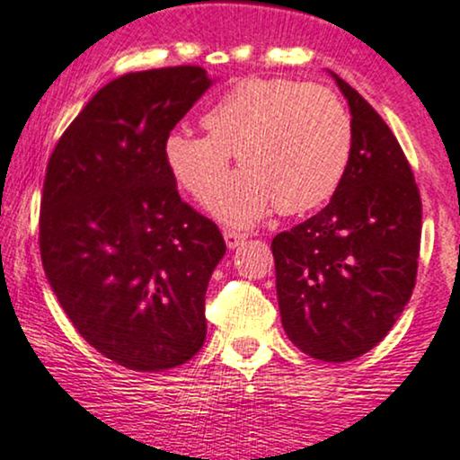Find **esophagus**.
I'll return each mask as SVG.
<instances>
[{
    "mask_svg": "<svg viewBox=\"0 0 460 460\" xmlns=\"http://www.w3.org/2000/svg\"><path fill=\"white\" fill-rule=\"evenodd\" d=\"M224 239H226V245H228L230 250H234V247H239L241 243L247 239V236L243 234V232H239V230L226 228V230H224Z\"/></svg>",
    "mask_w": 460,
    "mask_h": 460,
    "instance_id": "obj_1",
    "label": "esophagus"
}]
</instances>
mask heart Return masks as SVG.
<instances>
[{
  "instance_id": "b5f03b06",
  "label": "heart",
  "mask_w": 460,
  "mask_h": 460,
  "mask_svg": "<svg viewBox=\"0 0 460 460\" xmlns=\"http://www.w3.org/2000/svg\"><path fill=\"white\" fill-rule=\"evenodd\" d=\"M208 135L172 131L164 161L172 178L207 199L236 154L243 167L208 208L230 226H252L273 207L305 213L333 196L347 172L353 124L332 90L295 79H243L204 113Z\"/></svg>"
}]
</instances>
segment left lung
I'll return each mask as SVG.
<instances>
[{
  "label": "left lung",
  "mask_w": 460,
  "mask_h": 460,
  "mask_svg": "<svg viewBox=\"0 0 460 460\" xmlns=\"http://www.w3.org/2000/svg\"><path fill=\"white\" fill-rule=\"evenodd\" d=\"M353 146L347 172L314 217L271 243L286 336L321 361L368 353L409 304L418 275L422 199L401 144L344 79Z\"/></svg>",
  "instance_id": "left-lung-1"
}]
</instances>
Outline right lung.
<instances>
[{
    "label": "right lung",
    "mask_w": 460,
    "mask_h": 460,
    "mask_svg": "<svg viewBox=\"0 0 460 460\" xmlns=\"http://www.w3.org/2000/svg\"><path fill=\"white\" fill-rule=\"evenodd\" d=\"M202 66L128 73L70 122L47 165L40 258L81 338L128 370L185 364L226 243L178 196L164 139L210 88Z\"/></svg>",
    "instance_id": "obj_1"
}]
</instances>
